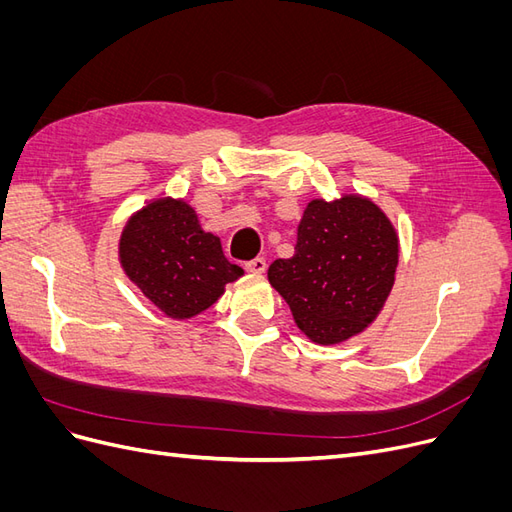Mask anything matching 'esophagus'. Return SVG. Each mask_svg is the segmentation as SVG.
I'll return each mask as SVG.
<instances>
[{
    "instance_id": "obj_1",
    "label": "esophagus",
    "mask_w": 512,
    "mask_h": 512,
    "mask_svg": "<svg viewBox=\"0 0 512 512\" xmlns=\"http://www.w3.org/2000/svg\"><path fill=\"white\" fill-rule=\"evenodd\" d=\"M245 271L252 275H262L267 271V260L265 258H254L250 262H245Z\"/></svg>"
}]
</instances>
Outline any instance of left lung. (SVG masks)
I'll list each match as a JSON object with an SVG mask.
<instances>
[{"label":"left lung","mask_w":512,"mask_h":512,"mask_svg":"<svg viewBox=\"0 0 512 512\" xmlns=\"http://www.w3.org/2000/svg\"><path fill=\"white\" fill-rule=\"evenodd\" d=\"M397 232L384 211L359 194L316 198L303 211L292 258H277L269 282L297 327L331 346L376 320L395 284Z\"/></svg>","instance_id":"left-lung-1"}]
</instances>
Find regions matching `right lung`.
Listing matches in <instances>:
<instances>
[{
    "mask_svg": "<svg viewBox=\"0 0 512 512\" xmlns=\"http://www.w3.org/2000/svg\"><path fill=\"white\" fill-rule=\"evenodd\" d=\"M119 260L138 290L173 320L205 312L243 275L226 260L220 239L200 228L196 211L170 196L151 200L128 220Z\"/></svg>",
    "mask_w": 512,
    "mask_h": 512,
    "instance_id": "obj_1",
    "label": "right lung"
}]
</instances>
